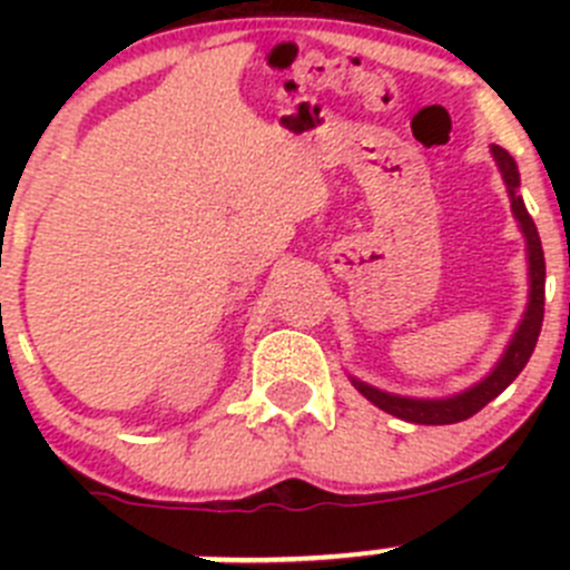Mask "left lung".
<instances>
[{"mask_svg":"<svg viewBox=\"0 0 570 570\" xmlns=\"http://www.w3.org/2000/svg\"><path fill=\"white\" fill-rule=\"evenodd\" d=\"M493 159H497L499 170H502L504 184H508L510 193V206H513V215L519 220L521 232L527 237V258H530V306H527L524 320H521L519 331L510 338L508 350L499 358V364L493 366V372H488V377H482L476 386L465 389L463 394L446 396V400H413V396H396L389 392H381L375 386H366V383L355 381L353 386L358 389L372 405H377L381 411L392 413L396 419H405V422L413 424H455L463 422V419L474 416L476 411L488 405L491 400H497L510 383L519 377V372L524 370L527 361H530L534 344H538L540 325H543V301H546V258L543 248H540L538 228H534V220L527 212L524 200L519 195V165L515 159L504 151L502 146H493Z\"/></svg>","mask_w":570,"mask_h":570,"instance_id":"obj_1","label":"left lung"}]
</instances>
